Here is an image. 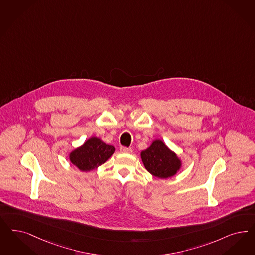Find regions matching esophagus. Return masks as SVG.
<instances>
[{
  "label": "esophagus",
  "instance_id": "obj_1",
  "mask_svg": "<svg viewBox=\"0 0 255 255\" xmlns=\"http://www.w3.org/2000/svg\"><path fill=\"white\" fill-rule=\"evenodd\" d=\"M120 150L123 153H132V148H126V147H121Z\"/></svg>",
  "mask_w": 255,
  "mask_h": 255
}]
</instances>
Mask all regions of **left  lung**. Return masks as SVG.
<instances>
[{
	"instance_id": "left-lung-1",
	"label": "left lung",
	"mask_w": 255,
	"mask_h": 255,
	"mask_svg": "<svg viewBox=\"0 0 255 255\" xmlns=\"http://www.w3.org/2000/svg\"><path fill=\"white\" fill-rule=\"evenodd\" d=\"M140 155L146 169L160 179L175 175L182 167V162L175 152L159 139L153 141L148 149L142 150Z\"/></svg>"
}]
</instances>
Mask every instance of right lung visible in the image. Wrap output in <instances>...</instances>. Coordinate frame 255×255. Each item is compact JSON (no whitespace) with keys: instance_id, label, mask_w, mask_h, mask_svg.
<instances>
[{"instance_id":"add662e5","label":"right lung","mask_w":255,"mask_h":255,"mask_svg":"<svg viewBox=\"0 0 255 255\" xmlns=\"http://www.w3.org/2000/svg\"><path fill=\"white\" fill-rule=\"evenodd\" d=\"M115 148L98 137H90L81 147L70 153V161L82 171H90L106 163Z\"/></svg>"}]
</instances>
